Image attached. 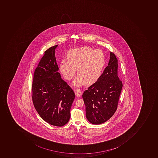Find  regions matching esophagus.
Returning <instances> with one entry per match:
<instances>
[{"label":"esophagus","mask_w":158,"mask_h":158,"mask_svg":"<svg viewBox=\"0 0 158 158\" xmlns=\"http://www.w3.org/2000/svg\"><path fill=\"white\" fill-rule=\"evenodd\" d=\"M74 92H75L76 95L77 96H81V94H82V91L80 89H76V90L74 91Z\"/></svg>","instance_id":"34e87169"}]
</instances>
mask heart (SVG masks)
Instances as JSON below:
<instances>
[{"mask_svg": "<svg viewBox=\"0 0 158 158\" xmlns=\"http://www.w3.org/2000/svg\"><path fill=\"white\" fill-rule=\"evenodd\" d=\"M60 64V71L66 79L71 80L77 69L79 73L73 81L77 86L91 84L99 78L104 69L105 57L101 50H95L85 47L71 50Z\"/></svg>", "mask_w": 158, "mask_h": 158, "instance_id": "1", "label": "heart"}]
</instances>
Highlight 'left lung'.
<instances>
[{"label": "left lung", "mask_w": 158, "mask_h": 158, "mask_svg": "<svg viewBox=\"0 0 158 158\" xmlns=\"http://www.w3.org/2000/svg\"><path fill=\"white\" fill-rule=\"evenodd\" d=\"M108 66L94 84L82 95L86 117L93 124L103 123L110 119L117 108L123 84L118 76V60L110 52Z\"/></svg>", "instance_id": "1"}]
</instances>
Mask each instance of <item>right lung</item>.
Here are the masks:
<instances>
[{
  "instance_id": "obj_1",
  "label": "right lung",
  "mask_w": 158,
  "mask_h": 158,
  "mask_svg": "<svg viewBox=\"0 0 158 158\" xmlns=\"http://www.w3.org/2000/svg\"><path fill=\"white\" fill-rule=\"evenodd\" d=\"M58 45L44 52L35 71L32 100L35 110L45 122L61 127L70 119L75 94L58 72L55 52Z\"/></svg>"
}]
</instances>
